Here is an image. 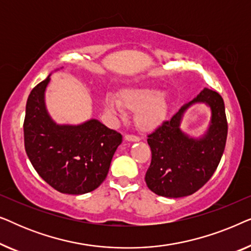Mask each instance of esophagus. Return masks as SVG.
<instances>
[{
	"label": "esophagus",
	"instance_id": "obj_1",
	"mask_svg": "<svg viewBox=\"0 0 251 251\" xmlns=\"http://www.w3.org/2000/svg\"><path fill=\"white\" fill-rule=\"evenodd\" d=\"M125 138H126V140H129V142H138V140L140 139L138 136L132 135V133H126Z\"/></svg>",
	"mask_w": 251,
	"mask_h": 251
}]
</instances>
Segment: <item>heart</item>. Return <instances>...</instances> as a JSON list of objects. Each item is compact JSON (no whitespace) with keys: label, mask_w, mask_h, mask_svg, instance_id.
<instances>
[{"label":"heart","mask_w":251,"mask_h":251,"mask_svg":"<svg viewBox=\"0 0 251 251\" xmlns=\"http://www.w3.org/2000/svg\"><path fill=\"white\" fill-rule=\"evenodd\" d=\"M109 112L114 114H123L126 106L138 109L137 121L144 128H154L164 118L166 102L161 91L155 89H142L126 92L121 99L109 96L106 100Z\"/></svg>","instance_id":"b5f03b06"}]
</instances>
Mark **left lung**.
I'll use <instances>...</instances> for the list:
<instances>
[{
    "mask_svg": "<svg viewBox=\"0 0 251 251\" xmlns=\"http://www.w3.org/2000/svg\"><path fill=\"white\" fill-rule=\"evenodd\" d=\"M194 102L212 108V125L200 140L190 139L179 129L183 112ZM227 138V120L222 96L204 88L193 100L147 135L152 160L146 171L147 187L166 198H183L200 190L217 169Z\"/></svg>",
    "mask_w": 251,
    "mask_h": 251,
    "instance_id": "1",
    "label": "left lung"
}]
</instances>
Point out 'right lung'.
<instances>
[{
    "mask_svg": "<svg viewBox=\"0 0 251 251\" xmlns=\"http://www.w3.org/2000/svg\"><path fill=\"white\" fill-rule=\"evenodd\" d=\"M50 76L33 88L27 99L24 142L27 156L54 190L65 194L94 191L107 176L122 135L97 120L81 126H58L48 115L44 91Z\"/></svg>",
    "mask_w": 251,
    "mask_h": 251,
    "instance_id": "right-lung-1",
    "label": "right lung"
}]
</instances>
